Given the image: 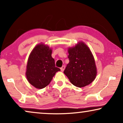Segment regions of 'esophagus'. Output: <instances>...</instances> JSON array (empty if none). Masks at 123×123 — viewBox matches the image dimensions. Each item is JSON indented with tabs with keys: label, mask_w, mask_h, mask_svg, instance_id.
<instances>
[{
	"label": "esophagus",
	"mask_w": 123,
	"mask_h": 123,
	"mask_svg": "<svg viewBox=\"0 0 123 123\" xmlns=\"http://www.w3.org/2000/svg\"><path fill=\"white\" fill-rule=\"evenodd\" d=\"M64 69H65V66H64V65H63V66H62L61 68H60V69H61V71L62 72H63L64 70Z\"/></svg>",
	"instance_id": "esophagus-1"
}]
</instances>
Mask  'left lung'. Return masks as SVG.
I'll return each mask as SVG.
<instances>
[{"label": "left lung", "instance_id": "1", "mask_svg": "<svg viewBox=\"0 0 123 123\" xmlns=\"http://www.w3.org/2000/svg\"><path fill=\"white\" fill-rule=\"evenodd\" d=\"M69 63L64 73L75 86L83 87L90 85L95 79L96 67L90 49L83 43L68 49Z\"/></svg>", "mask_w": 123, "mask_h": 123}]
</instances>
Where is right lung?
<instances>
[{
  "label": "right lung",
  "instance_id": "add662e5",
  "mask_svg": "<svg viewBox=\"0 0 123 123\" xmlns=\"http://www.w3.org/2000/svg\"><path fill=\"white\" fill-rule=\"evenodd\" d=\"M52 50L43 44L37 45L32 51L27 64L26 77L30 84L41 89L51 82L60 68L55 67Z\"/></svg>",
  "mask_w": 123,
  "mask_h": 123
}]
</instances>
